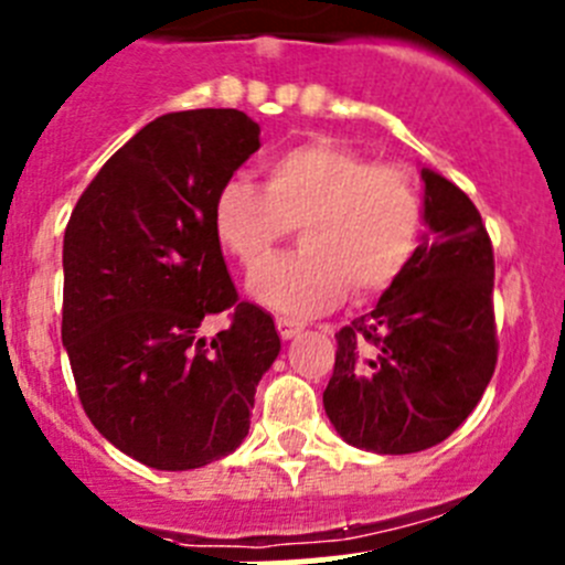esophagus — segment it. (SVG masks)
<instances>
[{"label": "esophagus", "mask_w": 565, "mask_h": 565, "mask_svg": "<svg viewBox=\"0 0 565 565\" xmlns=\"http://www.w3.org/2000/svg\"><path fill=\"white\" fill-rule=\"evenodd\" d=\"M276 328H278V335H281L284 341H289V339H295V335H298L300 330H303V324L295 322V319H278Z\"/></svg>", "instance_id": "34e87169"}]
</instances>
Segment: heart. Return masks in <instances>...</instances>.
I'll list each match as a JSON object with an SVG mask.
<instances>
[{
	"instance_id": "heart-1",
	"label": "heart",
	"mask_w": 565,
	"mask_h": 565,
	"mask_svg": "<svg viewBox=\"0 0 565 565\" xmlns=\"http://www.w3.org/2000/svg\"><path fill=\"white\" fill-rule=\"evenodd\" d=\"M265 193L230 177L213 199L218 243L256 270L300 226V254L250 278V295L287 317L328 311L352 287L355 298L388 289L424 230V202L407 169L317 139L262 163Z\"/></svg>"
}]
</instances>
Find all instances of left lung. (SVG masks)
<instances>
[{
	"mask_svg": "<svg viewBox=\"0 0 565 565\" xmlns=\"http://www.w3.org/2000/svg\"><path fill=\"white\" fill-rule=\"evenodd\" d=\"M424 224L413 259L369 315L335 333L322 393L350 446L418 454L476 409L498 363L494 259L476 204L435 169H420Z\"/></svg>",
	"mask_w": 565,
	"mask_h": 565,
	"instance_id": "left-lung-1",
	"label": "left lung"
}]
</instances>
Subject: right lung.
<instances>
[{
    "mask_svg": "<svg viewBox=\"0 0 565 565\" xmlns=\"http://www.w3.org/2000/svg\"><path fill=\"white\" fill-rule=\"evenodd\" d=\"M259 150L237 108L152 119L104 163L65 230L62 344L95 429L156 470H193L248 435L262 374L281 352L273 317L237 303L213 199ZM235 308L207 342L198 324Z\"/></svg>",
    "mask_w": 565,
    "mask_h": 565,
    "instance_id": "add662e5",
    "label": "right lung"
}]
</instances>
